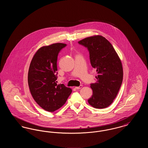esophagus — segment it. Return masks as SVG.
I'll list each match as a JSON object with an SVG mask.
<instances>
[{"mask_svg":"<svg viewBox=\"0 0 148 148\" xmlns=\"http://www.w3.org/2000/svg\"><path fill=\"white\" fill-rule=\"evenodd\" d=\"M82 85H80L79 86H76L75 88L76 89H81L82 88Z\"/></svg>","mask_w":148,"mask_h":148,"instance_id":"esophagus-1","label":"esophagus"}]
</instances>
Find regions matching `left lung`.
Listing matches in <instances>:
<instances>
[{
  "label": "left lung",
  "mask_w": 148,
  "mask_h": 148,
  "mask_svg": "<svg viewBox=\"0 0 148 148\" xmlns=\"http://www.w3.org/2000/svg\"><path fill=\"white\" fill-rule=\"evenodd\" d=\"M88 48L92 67L97 70L96 83L91 84L92 95L89 104L97 109L109 106L116 98L123 78L119 57L113 45L101 35H94L79 42Z\"/></svg>",
  "instance_id": "obj_1"
}]
</instances>
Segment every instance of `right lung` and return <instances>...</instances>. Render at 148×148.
Returning <instances> with one entry per match:
<instances>
[{
    "label": "right lung",
    "mask_w": 148,
    "mask_h": 148,
    "mask_svg": "<svg viewBox=\"0 0 148 148\" xmlns=\"http://www.w3.org/2000/svg\"><path fill=\"white\" fill-rule=\"evenodd\" d=\"M66 44L57 42L39 48L29 66V89L36 103L45 110L53 112L66 101L72 90L64 84H57V58Z\"/></svg>",
    "instance_id": "1"
}]
</instances>
